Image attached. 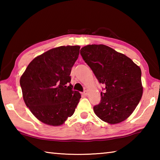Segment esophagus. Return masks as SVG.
I'll return each instance as SVG.
<instances>
[{"label":"esophagus","instance_id":"1","mask_svg":"<svg viewBox=\"0 0 160 160\" xmlns=\"http://www.w3.org/2000/svg\"><path fill=\"white\" fill-rule=\"evenodd\" d=\"M88 90H85V91L84 92L82 93V95H84V96H87V95H88Z\"/></svg>","mask_w":160,"mask_h":160}]
</instances>
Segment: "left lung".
<instances>
[{"label":"left lung","instance_id":"8db88e82","mask_svg":"<svg viewBox=\"0 0 160 160\" xmlns=\"http://www.w3.org/2000/svg\"><path fill=\"white\" fill-rule=\"evenodd\" d=\"M99 83L105 85L94 112L104 122L125 121L138 106L143 92L141 70L131 58L104 44L87 45L80 50Z\"/></svg>","mask_w":160,"mask_h":160}]
</instances>
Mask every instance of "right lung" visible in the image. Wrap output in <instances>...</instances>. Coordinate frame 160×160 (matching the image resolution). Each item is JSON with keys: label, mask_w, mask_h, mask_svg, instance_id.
I'll use <instances>...</instances> for the list:
<instances>
[{"label": "right lung", "mask_w": 160, "mask_h": 160, "mask_svg": "<svg viewBox=\"0 0 160 160\" xmlns=\"http://www.w3.org/2000/svg\"><path fill=\"white\" fill-rule=\"evenodd\" d=\"M80 46H61L35 57L21 75L22 97L38 120L58 126L74 113L81 98L72 90L70 72Z\"/></svg>", "instance_id": "add662e5"}]
</instances>
